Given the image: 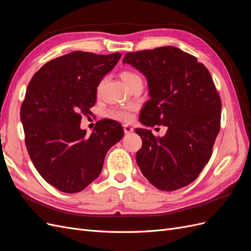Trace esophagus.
<instances>
[{"instance_id": "obj_1", "label": "esophagus", "mask_w": 251, "mask_h": 251, "mask_svg": "<svg viewBox=\"0 0 251 251\" xmlns=\"http://www.w3.org/2000/svg\"><path fill=\"white\" fill-rule=\"evenodd\" d=\"M124 131H125L126 134H127V133L133 132L134 128L131 126H128V125H124Z\"/></svg>"}]
</instances>
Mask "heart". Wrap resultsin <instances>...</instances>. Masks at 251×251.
I'll use <instances>...</instances> for the list:
<instances>
[{
	"mask_svg": "<svg viewBox=\"0 0 251 251\" xmlns=\"http://www.w3.org/2000/svg\"><path fill=\"white\" fill-rule=\"evenodd\" d=\"M119 75L128 88L132 87V86L136 82L142 81L139 75H137L136 73L131 72V71H124L120 73ZM135 108L136 107H135V105H133V103H131V105H126V106L113 107L106 112V116L110 119L117 120V122L129 123L132 120V112L135 110Z\"/></svg>",
	"mask_w": 251,
	"mask_h": 251,
	"instance_id": "1",
	"label": "heart"
}]
</instances>
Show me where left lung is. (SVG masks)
<instances>
[{
	"label": "left lung",
	"mask_w": 251,
	"mask_h": 251,
	"mask_svg": "<svg viewBox=\"0 0 251 251\" xmlns=\"http://www.w3.org/2000/svg\"><path fill=\"white\" fill-rule=\"evenodd\" d=\"M124 63L148 77L151 100L140 122L168 127L164 137L135 129L142 139L136 153L142 175L163 191L191 184L210 161L220 129L221 100L210 72L175 47L126 53Z\"/></svg>",
	"instance_id": "8db88e82"
}]
</instances>
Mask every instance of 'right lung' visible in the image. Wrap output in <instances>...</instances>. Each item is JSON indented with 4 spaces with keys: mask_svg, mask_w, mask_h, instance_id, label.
<instances>
[{
    "mask_svg": "<svg viewBox=\"0 0 251 251\" xmlns=\"http://www.w3.org/2000/svg\"><path fill=\"white\" fill-rule=\"evenodd\" d=\"M120 57L72 51L46 63L28 85L21 107L25 143L39 175L60 191L76 193L92 183L107 151L124 136L112 119L98 122L91 135L80 128L99 84Z\"/></svg>",
    "mask_w": 251,
    "mask_h": 251,
    "instance_id": "obj_1",
    "label": "right lung"
}]
</instances>
